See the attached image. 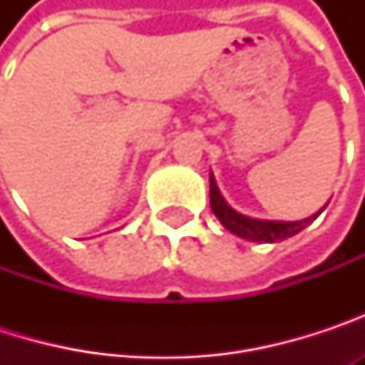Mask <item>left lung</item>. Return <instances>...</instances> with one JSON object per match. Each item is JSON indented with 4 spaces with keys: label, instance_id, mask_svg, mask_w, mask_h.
<instances>
[{
    "label": "left lung",
    "instance_id": "obj_1",
    "mask_svg": "<svg viewBox=\"0 0 365 365\" xmlns=\"http://www.w3.org/2000/svg\"><path fill=\"white\" fill-rule=\"evenodd\" d=\"M209 202H211V211L215 213V217L222 222L224 228H228L232 235L241 237V239H247V241H255V243H279V241H285L294 235H298L300 230H304L309 224H313L322 211L313 213L311 217L307 220H300V222H268V220H254V217H247L239 211H235L226 200L224 196L220 194L217 185L213 175H209Z\"/></svg>",
    "mask_w": 365,
    "mask_h": 365
}]
</instances>
